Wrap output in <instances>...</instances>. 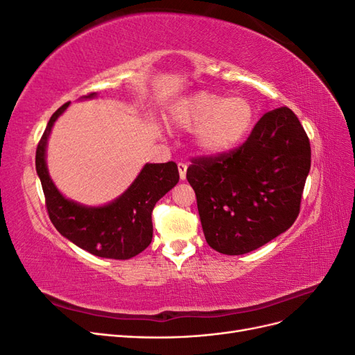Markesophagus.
Returning a JSON list of instances; mask_svg holds the SVG:
<instances>
[{"instance_id":"esophagus-1","label":"esophagus","mask_w":355,"mask_h":355,"mask_svg":"<svg viewBox=\"0 0 355 355\" xmlns=\"http://www.w3.org/2000/svg\"><path fill=\"white\" fill-rule=\"evenodd\" d=\"M187 168H188V164L187 163H179L178 164V170H179V176L182 180L187 179Z\"/></svg>"}]
</instances>
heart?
Wrapping results in <instances>:
<instances>
[{
    "instance_id": "b5f03b06",
    "label": "heart",
    "mask_w": 355,
    "mask_h": 355,
    "mask_svg": "<svg viewBox=\"0 0 355 355\" xmlns=\"http://www.w3.org/2000/svg\"><path fill=\"white\" fill-rule=\"evenodd\" d=\"M256 118L245 96L198 92L170 108V120L184 130H194L196 145L207 155H222L237 148L252 132Z\"/></svg>"
}]
</instances>
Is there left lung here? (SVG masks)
<instances>
[{"instance_id": "obj_1", "label": "left lung", "mask_w": 355, "mask_h": 355, "mask_svg": "<svg viewBox=\"0 0 355 355\" xmlns=\"http://www.w3.org/2000/svg\"><path fill=\"white\" fill-rule=\"evenodd\" d=\"M309 167V139L287 106L263 114L241 146L192 158L187 179L207 244L223 254H244L287 231L299 214Z\"/></svg>"}]
</instances>
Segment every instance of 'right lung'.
<instances>
[{"label": "right lung", "instance_id": "right-lung-1", "mask_svg": "<svg viewBox=\"0 0 355 355\" xmlns=\"http://www.w3.org/2000/svg\"><path fill=\"white\" fill-rule=\"evenodd\" d=\"M96 93L84 96L93 99ZM69 106L51 115L35 154V167L46 197L49 218L63 237L89 253L106 259H130L153 240V210L157 201L179 182L173 161L145 164L133 184L110 204L89 207L63 197L49 175L46 148L53 124Z\"/></svg>", "mask_w": 355, "mask_h": 355}]
</instances>
